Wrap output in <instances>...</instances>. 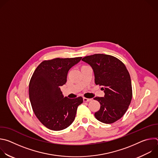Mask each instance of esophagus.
<instances>
[{"label": "esophagus", "mask_w": 158, "mask_h": 158, "mask_svg": "<svg viewBox=\"0 0 158 158\" xmlns=\"http://www.w3.org/2000/svg\"><path fill=\"white\" fill-rule=\"evenodd\" d=\"M91 100H92V99L83 98V101H84V102H88V101H91Z\"/></svg>", "instance_id": "1"}]
</instances>
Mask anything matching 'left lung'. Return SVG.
Wrapping results in <instances>:
<instances>
[{
	"label": "left lung",
	"instance_id": "obj_1",
	"mask_svg": "<svg viewBox=\"0 0 158 158\" xmlns=\"http://www.w3.org/2000/svg\"><path fill=\"white\" fill-rule=\"evenodd\" d=\"M92 67L95 84L101 87L104 98L96 97L100 104L96 118L105 124L120 119L130 105L132 90L129 73L124 63L118 58L106 54H96L82 59Z\"/></svg>",
	"mask_w": 158,
	"mask_h": 158
}]
</instances>
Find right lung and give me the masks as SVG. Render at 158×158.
Segmentation results:
<instances>
[{
	"label": "right lung",
	"instance_id": "1",
	"mask_svg": "<svg viewBox=\"0 0 158 158\" xmlns=\"http://www.w3.org/2000/svg\"><path fill=\"white\" fill-rule=\"evenodd\" d=\"M81 57L56 58L42 61L34 71L29 82V94L35 116L47 128L60 131L74 121L82 97H64L60 87L65 84L71 67Z\"/></svg>",
	"mask_w": 158,
	"mask_h": 158
}]
</instances>
